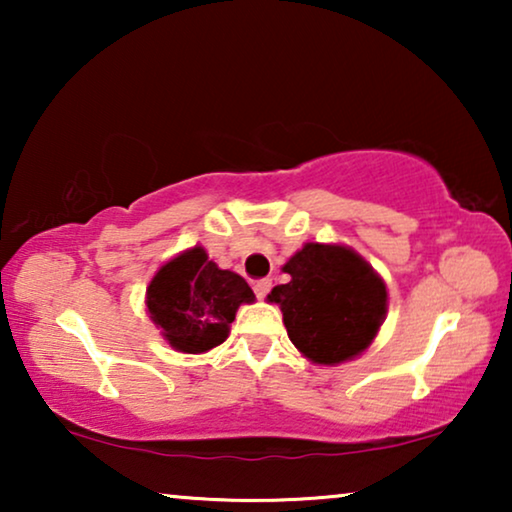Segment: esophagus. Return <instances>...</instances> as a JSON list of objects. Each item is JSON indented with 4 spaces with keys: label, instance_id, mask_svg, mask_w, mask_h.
Wrapping results in <instances>:
<instances>
[{
    "label": "esophagus",
    "instance_id": "esophagus-1",
    "mask_svg": "<svg viewBox=\"0 0 512 512\" xmlns=\"http://www.w3.org/2000/svg\"><path fill=\"white\" fill-rule=\"evenodd\" d=\"M270 289H272V282L270 279H258V282H254V293H256V298H265L270 293Z\"/></svg>",
    "mask_w": 512,
    "mask_h": 512
}]
</instances>
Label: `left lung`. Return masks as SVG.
<instances>
[{
  "instance_id": "1",
  "label": "left lung",
  "mask_w": 512,
  "mask_h": 512,
  "mask_svg": "<svg viewBox=\"0 0 512 512\" xmlns=\"http://www.w3.org/2000/svg\"><path fill=\"white\" fill-rule=\"evenodd\" d=\"M291 282L268 293L286 333L312 363L338 366L366 352L387 314V284L340 244L307 242L284 265Z\"/></svg>"
}]
</instances>
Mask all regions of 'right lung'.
<instances>
[{"instance_id": "obj_1", "label": "right lung", "mask_w": 512, "mask_h": 512, "mask_svg": "<svg viewBox=\"0 0 512 512\" xmlns=\"http://www.w3.org/2000/svg\"><path fill=\"white\" fill-rule=\"evenodd\" d=\"M254 298L237 272L221 270L202 247L167 261L146 289L151 321L170 347L184 354H202L221 345L237 307L254 303Z\"/></svg>"}]
</instances>
